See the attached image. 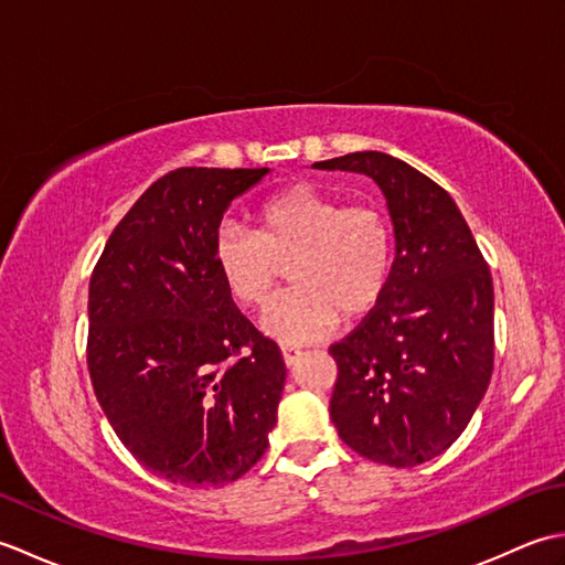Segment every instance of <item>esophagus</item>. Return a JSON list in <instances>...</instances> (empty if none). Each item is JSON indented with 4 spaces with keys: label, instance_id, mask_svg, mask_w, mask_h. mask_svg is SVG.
I'll use <instances>...</instances> for the list:
<instances>
[{
    "label": "esophagus",
    "instance_id": "34e87169",
    "mask_svg": "<svg viewBox=\"0 0 565 565\" xmlns=\"http://www.w3.org/2000/svg\"><path fill=\"white\" fill-rule=\"evenodd\" d=\"M281 356H284L286 366H291L296 359L301 356V350H298V347H281Z\"/></svg>",
    "mask_w": 565,
    "mask_h": 565
}]
</instances>
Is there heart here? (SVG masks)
<instances>
[{"instance_id": "1", "label": "heart", "mask_w": 565, "mask_h": 565, "mask_svg": "<svg viewBox=\"0 0 565 565\" xmlns=\"http://www.w3.org/2000/svg\"><path fill=\"white\" fill-rule=\"evenodd\" d=\"M257 231L225 223L213 243L215 267L239 303L262 306L279 262H289L291 289L264 310L269 338L298 344L318 340L347 318L366 316L386 291L393 269V231L371 203L342 206L338 196L296 184L264 201Z\"/></svg>"}]
</instances>
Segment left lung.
Returning <instances> with one entry per match:
<instances>
[{
  "label": "left lung",
  "instance_id": "left-lung-1",
  "mask_svg": "<svg viewBox=\"0 0 565 565\" xmlns=\"http://www.w3.org/2000/svg\"><path fill=\"white\" fill-rule=\"evenodd\" d=\"M366 174L395 237L379 306L330 347V417L347 447L376 463L435 459L471 423L493 374V279L454 199L415 167L366 150L316 162Z\"/></svg>",
  "mask_w": 565,
  "mask_h": 565
}]
</instances>
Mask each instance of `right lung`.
I'll return each instance as SVG.
<instances>
[{"label":"right lung","instance_id":"right-lung-1","mask_svg":"<svg viewBox=\"0 0 565 565\" xmlns=\"http://www.w3.org/2000/svg\"><path fill=\"white\" fill-rule=\"evenodd\" d=\"M269 167H182L142 194L89 281L87 364L124 447L189 488L237 481L267 451L286 366L215 267L223 213Z\"/></svg>","mask_w":565,"mask_h":565}]
</instances>
